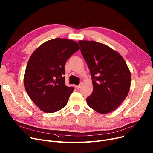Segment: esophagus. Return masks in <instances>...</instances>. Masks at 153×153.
<instances>
[{"instance_id": "esophagus-1", "label": "esophagus", "mask_w": 153, "mask_h": 153, "mask_svg": "<svg viewBox=\"0 0 153 153\" xmlns=\"http://www.w3.org/2000/svg\"><path fill=\"white\" fill-rule=\"evenodd\" d=\"M81 84H79V85H76V89H79V88H80V87H81Z\"/></svg>"}]
</instances>
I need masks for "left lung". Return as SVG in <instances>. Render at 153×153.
<instances>
[{
  "mask_svg": "<svg viewBox=\"0 0 153 153\" xmlns=\"http://www.w3.org/2000/svg\"><path fill=\"white\" fill-rule=\"evenodd\" d=\"M81 51L89 68L93 92L87 98L91 108L101 114L116 109L130 91L131 72L117 51L94 41L79 40Z\"/></svg>",
  "mask_w": 153,
  "mask_h": 153,
  "instance_id": "obj_1",
  "label": "left lung"
}]
</instances>
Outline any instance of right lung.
I'll use <instances>...</instances> for the list:
<instances>
[{"label":"right lung","instance_id":"right-lung-1","mask_svg":"<svg viewBox=\"0 0 153 153\" xmlns=\"http://www.w3.org/2000/svg\"><path fill=\"white\" fill-rule=\"evenodd\" d=\"M80 49L71 39L55 38L43 43L32 53L24 74V86L38 108L54 113L66 106L74 87L65 85L64 66Z\"/></svg>","mask_w":153,"mask_h":153}]
</instances>
